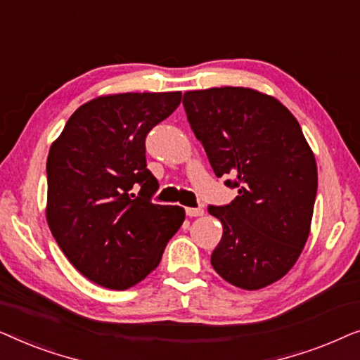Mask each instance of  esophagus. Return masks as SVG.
Listing matches in <instances>:
<instances>
[{
  "label": "esophagus",
  "mask_w": 360,
  "mask_h": 360,
  "mask_svg": "<svg viewBox=\"0 0 360 360\" xmlns=\"http://www.w3.org/2000/svg\"><path fill=\"white\" fill-rule=\"evenodd\" d=\"M185 213H186V216H190V218H196V216H203L205 210L203 208H185Z\"/></svg>",
  "instance_id": "1"
}]
</instances>
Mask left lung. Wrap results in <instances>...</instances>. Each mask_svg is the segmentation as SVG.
Returning <instances> with one entry per match:
<instances>
[{
    "mask_svg": "<svg viewBox=\"0 0 360 360\" xmlns=\"http://www.w3.org/2000/svg\"><path fill=\"white\" fill-rule=\"evenodd\" d=\"M186 117L216 176L238 188L210 206L223 224L211 265L234 287L259 290L288 274L307 244L318 188L313 150L295 116L252 88L186 91Z\"/></svg>",
    "mask_w": 360,
    "mask_h": 360,
    "instance_id": "1",
    "label": "left lung"
}]
</instances>
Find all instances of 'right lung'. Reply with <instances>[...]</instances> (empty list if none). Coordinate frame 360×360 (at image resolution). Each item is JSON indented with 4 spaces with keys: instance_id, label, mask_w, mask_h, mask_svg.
<instances>
[{
    "instance_id": "add662e5",
    "label": "right lung",
    "mask_w": 360,
    "mask_h": 360,
    "mask_svg": "<svg viewBox=\"0 0 360 360\" xmlns=\"http://www.w3.org/2000/svg\"><path fill=\"white\" fill-rule=\"evenodd\" d=\"M180 100V91L98 96L73 112L51 146L49 228L93 283L111 290L139 283L185 221L180 206L152 203L159 184L146 164L147 134Z\"/></svg>"
}]
</instances>
